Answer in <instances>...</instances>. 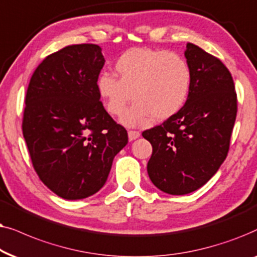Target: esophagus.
Returning a JSON list of instances; mask_svg holds the SVG:
<instances>
[{
	"mask_svg": "<svg viewBox=\"0 0 257 257\" xmlns=\"http://www.w3.org/2000/svg\"><path fill=\"white\" fill-rule=\"evenodd\" d=\"M140 136H141V134H140L139 132H135V131H129L128 132V138L131 141H134V140L139 139Z\"/></svg>",
	"mask_w": 257,
	"mask_h": 257,
	"instance_id": "obj_1",
	"label": "esophagus"
}]
</instances>
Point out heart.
Masks as SVG:
<instances>
[{"mask_svg":"<svg viewBox=\"0 0 257 257\" xmlns=\"http://www.w3.org/2000/svg\"><path fill=\"white\" fill-rule=\"evenodd\" d=\"M117 78L101 74L96 91L109 115L121 114L132 98L134 104L121 115L126 126H146L153 118L172 117L186 103L191 87L189 64L176 53L132 48L116 61Z\"/></svg>","mask_w":257,"mask_h":257,"instance_id":"1","label":"heart"}]
</instances>
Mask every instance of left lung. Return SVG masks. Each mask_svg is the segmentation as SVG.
Masks as SVG:
<instances>
[{
  "label": "left lung",
  "mask_w": 257,
  "mask_h": 257,
  "mask_svg": "<svg viewBox=\"0 0 257 257\" xmlns=\"http://www.w3.org/2000/svg\"><path fill=\"white\" fill-rule=\"evenodd\" d=\"M191 87L180 111L143 132L153 154L147 170L154 186L170 195L197 190L227 157L237 112L234 81L223 63L193 43L184 50Z\"/></svg>",
  "instance_id": "8db88e82"
}]
</instances>
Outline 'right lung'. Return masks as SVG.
I'll list each match as a JSON object with an SVG mask.
<instances>
[{
    "label": "right lung",
    "instance_id": "obj_1",
    "mask_svg": "<svg viewBox=\"0 0 257 257\" xmlns=\"http://www.w3.org/2000/svg\"><path fill=\"white\" fill-rule=\"evenodd\" d=\"M104 62L97 44H74L47 56L30 78L23 138L41 181L64 200L97 193L128 143L96 91Z\"/></svg>",
    "mask_w": 257,
    "mask_h": 257
}]
</instances>
